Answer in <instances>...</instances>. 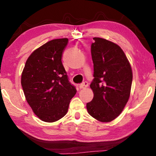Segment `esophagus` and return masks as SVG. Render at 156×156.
Here are the masks:
<instances>
[{"mask_svg":"<svg viewBox=\"0 0 156 156\" xmlns=\"http://www.w3.org/2000/svg\"><path fill=\"white\" fill-rule=\"evenodd\" d=\"M88 87V83L87 82H84V83H81L80 85H79V88L80 89H85L86 87Z\"/></svg>","mask_w":156,"mask_h":156,"instance_id":"esophagus-1","label":"esophagus"}]
</instances>
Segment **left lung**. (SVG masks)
<instances>
[{
    "label": "left lung",
    "mask_w": 156,
    "mask_h": 156,
    "mask_svg": "<svg viewBox=\"0 0 156 156\" xmlns=\"http://www.w3.org/2000/svg\"><path fill=\"white\" fill-rule=\"evenodd\" d=\"M91 52L94 79L90 84L94 98L87 104L89 114L102 122L119 115L131 94L133 73L123 50L117 44L95 37Z\"/></svg>",
    "instance_id": "8db88e82"
}]
</instances>
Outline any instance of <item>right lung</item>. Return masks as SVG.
I'll use <instances>...</instances> for the list:
<instances>
[{"label": "right lung", "mask_w": 156, "mask_h": 156, "mask_svg": "<svg viewBox=\"0 0 156 156\" xmlns=\"http://www.w3.org/2000/svg\"><path fill=\"white\" fill-rule=\"evenodd\" d=\"M68 38L47 42L28 57L21 75L26 100L41 120L54 122L67 113L76 94L61 61Z\"/></svg>", "instance_id": "obj_1"}]
</instances>
